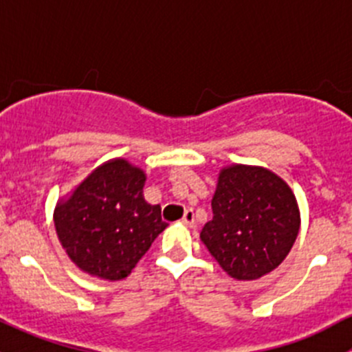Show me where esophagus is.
Returning a JSON list of instances; mask_svg holds the SVG:
<instances>
[{"instance_id":"1","label":"esophagus","mask_w":352,"mask_h":352,"mask_svg":"<svg viewBox=\"0 0 352 352\" xmlns=\"http://www.w3.org/2000/svg\"><path fill=\"white\" fill-rule=\"evenodd\" d=\"M182 223H184V225H187V226H194V223H196V214H194L192 209H186V212H184Z\"/></svg>"}]
</instances>
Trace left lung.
<instances>
[{"instance_id": "left-lung-1", "label": "left lung", "mask_w": 352, "mask_h": 352, "mask_svg": "<svg viewBox=\"0 0 352 352\" xmlns=\"http://www.w3.org/2000/svg\"><path fill=\"white\" fill-rule=\"evenodd\" d=\"M211 206L212 219L202 228L201 240L223 271L239 281H254L274 271L300 232L293 190L264 166L219 170Z\"/></svg>"}]
</instances>
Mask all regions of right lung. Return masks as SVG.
I'll return each instance as SVG.
<instances>
[{"instance_id":"obj_1","label":"right lung","mask_w":352,"mask_h":352,"mask_svg":"<svg viewBox=\"0 0 352 352\" xmlns=\"http://www.w3.org/2000/svg\"><path fill=\"white\" fill-rule=\"evenodd\" d=\"M146 173L124 158L98 165L54 208L67 257L94 278L120 281L166 228L160 204L143 196Z\"/></svg>"}]
</instances>
